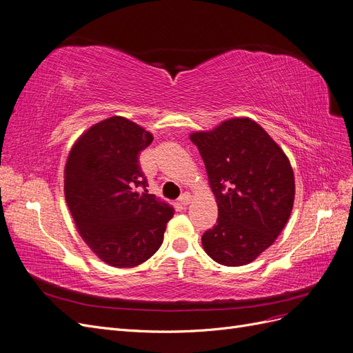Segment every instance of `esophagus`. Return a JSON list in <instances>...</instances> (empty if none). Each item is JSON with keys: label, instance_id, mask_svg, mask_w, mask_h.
I'll list each match as a JSON object with an SVG mask.
<instances>
[{"label": "esophagus", "instance_id": "1", "mask_svg": "<svg viewBox=\"0 0 353 353\" xmlns=\"http://www.w3.org/2000/svg\"><path fill=\"white\" fill-rule=\"evenodd\" d=\"M179 203L181 205H184V206H187V205H190V201H191V196H190V193H183L179 196Z\"/></svg>", "mask_w": 353, "mask_h": 353}]
</instances>
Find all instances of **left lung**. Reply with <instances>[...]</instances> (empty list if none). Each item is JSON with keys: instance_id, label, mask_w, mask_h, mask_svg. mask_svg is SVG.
Masks as SVG:
<instances>
[{"instance_id": "1", "label": "left lung", "mask_w": 353, "mask_h": 353, "mask_svg": "<svg viewBox=\"0 0 353 353\" xmlns=\"http://www.w3.org/2000/svg\"><path fill=\"white\" fill-rule=\"evenodd\" d=\"M205 162L218 203L216 225L201 236L210 258L225 266L254 261L280 236L294 201L287 156L249 117L190 135Z\"/></svg>"}]
</instances>
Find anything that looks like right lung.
Returning <instances> with one entry per match:
<instances>
[{
  "instance_id": "1",
  "label": "right lung",
  "mask_w": 353,
  "mask_h": 353,
  "mask_svg": "<svg viewBox=\"0 0 353 353\" xmlns=\"http://www.w3.org/2000/svg\"><path fill=\"white\" fill-rule=\"evenodd\" d=\"M152 141L141 126L113 116L82 134L68 157L65 196L73 221L90 249L116 268L150 259L174 215L147 191L138 157Z\"/></svg>"
}]
</instances>
